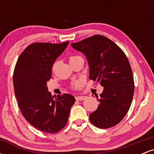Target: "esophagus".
<instances>
[{
    "label": "esophagus",
    "instance_id": "esophagus-1",
    "mask_svg": "<svg viewBox=\"0 0 154 154\" xmlns=\"http://www.w3.org/2000/svg\"><path fill=\"white\" fill-rule=\"evenodd\" d=\"M86 97L84 96V95H81V96H76L75 99L77 100H83L85 99Z\"/></svg>",
    "mask_w": 154,
    "mask_h": 154
}]
</instances>
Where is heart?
Wrapping results in <instances>:
<instances>
[{"instance_id": "obj_1", "label": "heart", "mask_w": 154, "mask_h": 154, "mask_svg": "<svg viewBox=\"0 0 154 154\" xmlns=\"http://www.w3.org/2000/svg\"><path fill=\"white\" fill-rule=\"evenodd\" d=\"M79 57V56H72V57H70L69 59V61H72V60L77 59V58ZM55 66H56V64L54 65V66H53V69L55 68ZM82 85V82H81L80 80H76V81H74L73 82H72V87L73 88H75V89H77V88H79L80 86Z\"/></svg>"}]
</instances>
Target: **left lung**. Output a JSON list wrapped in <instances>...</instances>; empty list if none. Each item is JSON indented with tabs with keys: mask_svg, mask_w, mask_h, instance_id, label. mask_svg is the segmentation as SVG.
I'll return each instance as SVG.
<instances>
[{
	"mask_svg": "<svg viewBox=\"0 0 154 154\" xmlns=\"http://www.w3.org/2000/svg\"><path fill=\"white\" fill-rule=\"evenodd\" d=\"M71 45L87 58L89 78L103 87L99 98L96 95L100 104L90 114L91 123L102 129L115 126L128 113L135 89L126 55L114 42L99 35Z\"/></svg>",
	"mask_w": 154,
	"mask_h": 154,
	"instance_id": "8db88e82",
	"label": "left lung"
}]
</instances>
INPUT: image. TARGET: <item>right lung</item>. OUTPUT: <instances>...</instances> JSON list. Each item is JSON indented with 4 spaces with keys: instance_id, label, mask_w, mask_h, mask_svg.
Returning <instances> with one entry per match:
<instances>
[{
    "instance_id": "1",
    "label": "right lung",
    "mask_w": 154,
    "mask_h": 154,
    "mask_svg": "<svg viewBox=\"0 0 154 154\" xmlns=\"http://www.w3.org/2000/svg\"><path fill=\"white\" fill-rule=\"evenodd\" d=\"M69 43H32L16 63L13 82L18 106L26 121L42 132L56 133L64 128L75 102L70 94L54 98L47 88L53 65Z\"/></svg>"
}]
</instances>
